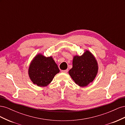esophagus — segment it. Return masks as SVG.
Instances as JSON below:
<instances>
[{
  "label": "esophagus",
  "mask_w": 125,
  "mask_h": 125,
  "mask_svg": "<svg viewBox=\"0 0 125 125\" xmlns=\"http://www.w3.org/2000/svg\"><path fill=\"white\" fill-rule=\"evenodd\" d=\"M68 69H66V70H62V73H68Z\"/></svg>",
  "instance_id": "34e87169"
}]
</instances>
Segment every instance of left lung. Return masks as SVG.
Masks as SVG:
<instances>
[{"label":"left lung","instance_id":"left-lung-1","mask_svg":"<svg viewBox=\"0 0 125 125\" xmlns=\"http://www.w3.org/2000/svg\"><path fill=\"white\" fill-rule=\"evenodd\" d=\"M98 70L99 66L95 57L89 51L85 50L81 56H74L73 68L68 73L75 83L84 87L95 79Z\"/></svg>","mask_w":125,"mask_h":125}]
</instances>
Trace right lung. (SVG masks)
I'll return each instance as SVG.
<instances>
[{
	"mask_svg": "<svg viewBox=\"0 0 125 125\" xmlns=\"http://www.w3.org/2000/svg\"><path fill=\"white\" fill-rule=\"evenodd\" d=\"M58 66L52 56L46 57L41 53L37 54L30 64L28 74L30 80L39 86H46L59 73Z\"/></svg>",
	"mask_w": 125,
	"mask_h": 125,
	"instance_id": "obj_1",
	"label": "right lung"
}]
</instances>
